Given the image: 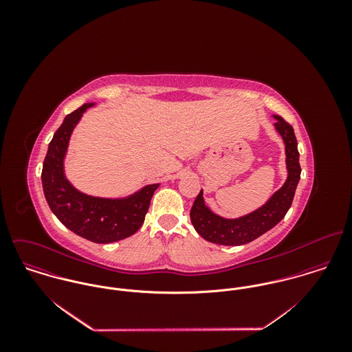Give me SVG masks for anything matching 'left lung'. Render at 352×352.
<instances>
[{
    "label": "left lung",
    "instance_id": "left-lung-1",
    "mask_svg": "<svg viewBox=\"0 0 352 352\" xmlns=\"http://www.w3.org/2000/svg\"><path fill=\"white\" fill-rule=\"evenodd\" d=\"M275 127L286 145V164L289 170L286 183L263 207L237 219H225L211 212L204 204L201 191L192 204L190 217L195 230L204 240L219 245H243L251 243L279 223L289 211L301 177L300 153L290 123L278 115H275Z\"/></svg>",
    "mask_w": 352,
    "mask_h": 352
}]
</instances>
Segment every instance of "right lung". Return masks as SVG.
Returning <instances> with one entry per match:
<instances>
[{"instance_id": "right-lung-1", "label": "right lung", "mask_w": 352, "mask_h": 352, "mask_svg": "<svg viewBox=\"0 0 352 352\" xmlns=\"http://www.w3.org/2000/svg\"><path fill=\"white\" fill-rule=\"evenodd\" d=\"M92 105L84 104L69 113L55 131L43 161L42 183L51 211L67 229L89 241L107 244L130 237L142 226L158 184L146 186L127 199L112 201L81 194L65 179L63 157L70 134Z\"/></svg>"}]
</instances>
